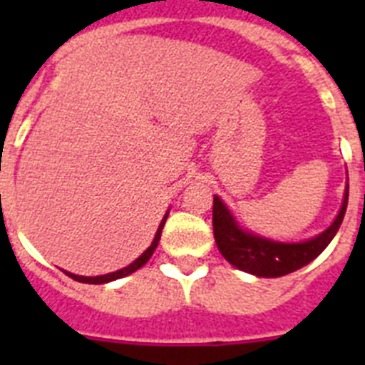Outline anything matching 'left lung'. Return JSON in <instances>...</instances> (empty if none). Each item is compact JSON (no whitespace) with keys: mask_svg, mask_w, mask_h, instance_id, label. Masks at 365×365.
<instances>
[{"mask_svg":"<svg viewBox=\"0 0 365 365\" xmlns=\"http://www.w3.org/2000/svg\"><path fill=\"white\" fill-rule=\"evenodd\" d=\"M347 199H349V185L346 186L340 212L331 222V227L311 240L299 241V243H283V241H274L245 230L240 222L235 221L228 206L217 195H214L212 222H214L215 243L222 257L235 269L259 276V278H279L309 265L312 259L324 252L344 221Z\"/></svg>","mask_w":365,"mask_h":365,"instance_id":"1","label":"left lung"}]
</instances>
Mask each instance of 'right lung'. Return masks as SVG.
<instances>
[{
    "mask_svg": "<svg viewBox=\"0 0 365 365\" xmlns=\"http://www.w3.org/2000/svg\"><path fill=\"white\" fill-rule=\"evenodd\" d=\"M168 214H170V210L164 214L163 221H160L159 228H157V234H155L153 241H151L150 247L144 250L140 256L137 257V259L133 261V263H130L128 267H124V269L120 270H115V272H109V274H102V276H78V274H73V272H67V270H63V272L69 276V278H73L74 282H80V283H93V285H102V283H109V282H115V279H120L124 278V276H130V274H133L135 270H138L140 267H144L148 263V259H150L151 256H153L155 248H157V245H159L160 241V234H163V228H164V222H166L168 219Z\"/></svg>",
    "mask_w": 365,
    "mask_h": 365,
    "instance_id": "right-lung-1",
    "label": "right lung"
}]
</instances>
